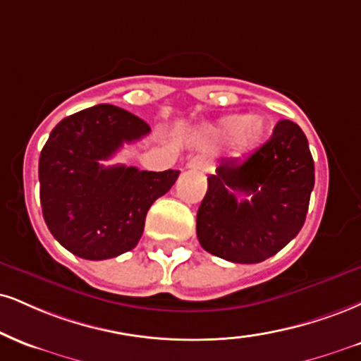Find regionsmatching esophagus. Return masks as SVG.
<instances>
[{"label": "esophagus", "instance_id": "34e87169", "mask_svg": "<svg viewBox=\"0 0 361 361\" xmlns=\"http://www.w3.org/2000/svg\"><path fill=\"white\" fill-rule=\"evenodd\" d=\"M205 166H207V163H205V159L202 158V156H193V158L188 161L190 169H198V171H203Z\"/></svg>", "mask_w": 361, "mask_h": 361}]
</instances>
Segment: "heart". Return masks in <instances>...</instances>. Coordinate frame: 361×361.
I'll return each mask as SVG.
<instances>
[{"label": "heart", "instance_id": "heart-1", "mask_svg": "<svg viewBox=\"0 0 361 361\" xmlns=\"http://www.w3.org/2000/svg\"><path fill=\"white\" fill-rule=\"evenodd\" d=\"M266 124L260 119H249L247 116H230L220 123L219 136L225 141H233L240 136L242 145L254 146L262 141Z\"/></svg>", "mask_w": 361, "mask_h": 361}]
</instances>
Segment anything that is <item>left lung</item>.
<instances>
[{
    "label": "left lung",
    "mask_w": 361,
    "mask_h": 361,
    "mask_svg": "<svg viewBox=\"0 0 361 361\" xmlns=\"http://www.w3.org/2000/svg\"><path fill=\"white\" fill-rule=\"evenodd\" d=\"M312 186L314 161L305 133L282 119L254 153L225 159L208 176L197 214L200 245L235 264L272 257L305 225Z\"/></svg>",
    "instance_id": "1"
}]
</instances>
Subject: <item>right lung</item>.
Instances as JSON below:
<instances>
[{"mask_svg": "<svg viewBox=\"0 0 361 361\" xmlns=\"http://www.w3.org/2000/svg\"><path fill=\"white\" fill-rule=\"evenodd\" d=\"M149 131L131 112L99 104L65 117L50 133L38 163L43 219L77 257L104 260L134 249L149 207L175 185L176 169L102 164Z\"/></svg>", "mask_w": 361, "mask_h": 361, "instance_id": "1", "label": "right lung"}]
</instances>
